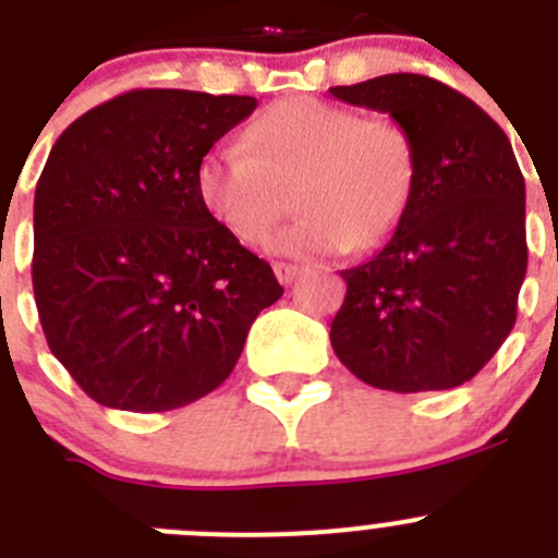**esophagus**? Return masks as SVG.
Listing matches in <instances>:
<instances>
[{"mask_svg": "<svg viewBox=\"0 0 558 558\" xmlns=\"http://www.w3.org/2000/svg\"><path fill=\"white\" fill-rule=\"evenodd\" d=\"M274 274H276V279H279V282L290 284L295 276L302 274V268H299V265H290V263H274Z\"/></svg>", "mask_w": 558, "mask_h": 558, "instance_id": "34e87169", "label": "esophagus"}]
</instances>
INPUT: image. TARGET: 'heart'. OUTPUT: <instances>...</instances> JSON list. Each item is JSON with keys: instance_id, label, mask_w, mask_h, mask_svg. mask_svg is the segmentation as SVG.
Wrapping results in <instances>:
<instances>
[{"instance_id": "1", "label": "heart", "mask_w": 558, "mask_h": 558, "mask_svg": "<svg viewBox=\"0 0 558 558\" xmlns=\"http://www.w3.org/2000/svg\"><path fill=\"white\" fill-rule=\"evenodd\" d=\"M413 145L391 120L360 117L318 97H290L259 113L243 142H220L201 159L195 190L234 240L263 245L293 206L302 215L274 240L288 256H332L379 243L413 190Z\"/></svg>"}]
</instances>
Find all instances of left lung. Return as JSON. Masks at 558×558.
Returning a JSON list of instances; mask_svg holds the SVG:
<instances>
[{"label":"left lung","instance_id":"8db88e82","mask_svg":"<svg viewBox=\"0 0 558 558\" xmlns=\"http://www.w3.org/2000/svg\"><path fill=\"white\" fill-rule=\"evenodd\" d=\"M329 95L388 113L416 165L391 240L340 270L335 354L386 391L463 386L509 338L529 268L525 179L509 136L470 97L425 75H383Z\"/></svg>","mask_w":558,"mask_h":558}]
</instances>
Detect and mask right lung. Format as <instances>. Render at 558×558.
<instances>
[{"label":"right lung","instance_id":"add662e5","mask_svg":"<svg viewBox=\"0 0 558 558\" xmlns=\"http://www.w3.org/2000/svg\"><path fill=\"white\" fill-rule=\"evenodd\" d=\"M254 97L136 88L58 136L33 204L44 335L106 408L161 413L223 383L284 288L204 209L195 170Z\"/></svg>","mask_w":558,"mask_h":558}]
</instances>
